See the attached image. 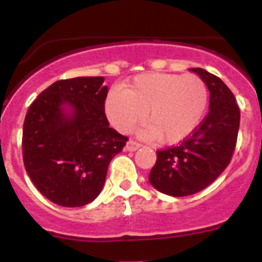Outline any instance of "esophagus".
I'll use <instances>...</instances> for the list:
<instances>
[{"instance_id": "34e87169", "label": "esophagus", "mask_w": 262, "mask_h": 262, "mask_svg": "<svg viewBox=\"0 0 262 262\" xmlns=\"http://www.w3.org/2000/svg\"><path fill=\"white\" fill-rule=\"evenodd\" d=\"M139 147H141V144L137 143L136 141H132V139H129V141L126 142L125 147H124V150H126V152H134V150L138 149Z\"/></svg>"}]
</instances>
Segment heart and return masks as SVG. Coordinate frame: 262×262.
Here are the masks:
<instances>
[{
    "label": "heart",
    "mask_w": 262,
    "mask_h": 262,
    "mask_svg": "<svg viewBox=\"0 0 262 262\" xmlns=\"http://www.w3.org/2000/svg\"><path fill=\"white\" fill-rule=\"evenodd\" d=\"M207 84L195 75L143 73L123 90L114 87L105 99V115L120 133H129L146 114L147 139L176 144L191 136L207 112Z\"/></svg>",
    "instance_id": "b5f03b06"
}]
</instances>
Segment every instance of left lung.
<instances>
[{"instance_id": "obj_1", "label": "left lung", "mask_w": 262, "mask_h": 262, "mask_svg": "<svg viewBox=\"0 0 262 262\" xmlns=\"http://www.w3.org/2000/svg\"><path fill=\"white\" fill-rule=\"evenodd\" d=\"M209 90V113L180 146L158 150L149 173L150 185L171 196L202 191L231 162L239 129V109L231 90L203 68H190Z\"/></svg>"}]
</instances>
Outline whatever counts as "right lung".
Wrapping results in <instances>:
<instances>
[{"mask_svg":"<svg viewBox=\"0 0 262 262\" xmlns=\"http://www.w3.org/2000/svg\"><path fill=\"white\" fill-rule=\"evenodd\" d=\"M104 77L50 84L30 105L23 129L24 165L54 204L77 208L101 192L110 161L128 138L109 126Z\"/></svg>","mask_w":262,"mask_h":262,"instance_id":"right-lung-1","label":"right lung"}]
</instances>
